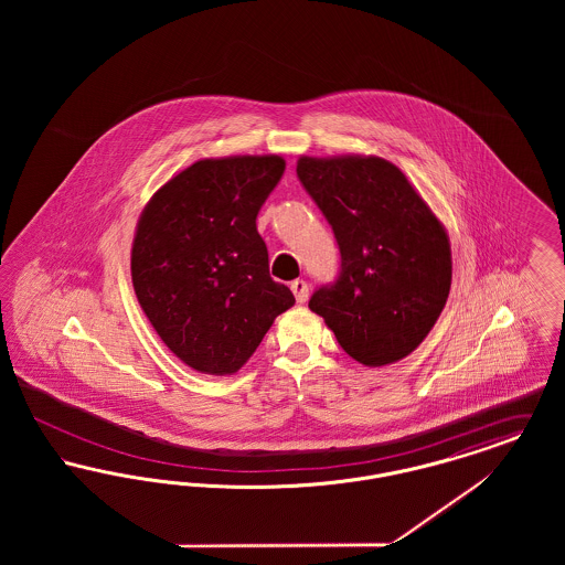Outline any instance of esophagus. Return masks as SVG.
Returning <instances> with one entry per match:
<instances>
[{
  "instance_id": "esophagus-1",
  "label": "esophagus",
  "mask_w": 565,
  "mask_h": 565,
  "mask_svg": "<svg viewBox=\"0 0 565 565\" xmlns=\"http://www.w3.org/2000/svg\"><path fill=\"white\" fill-rule=\"evenodd\" d=\"M290 288H292V292H295L296 302H305V300L309 298V286H307V281L295 279V281L290 284Z\"/></svg>"
}]
</instances>
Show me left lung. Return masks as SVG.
<instances>
[{"instance_id":"obj_1","label":"left lung","mask_w":565,"mask_h":565,"mask_svg":"<svg viewBox=\"0 0 565 565\" xmlns=\"http://www.w3.org/2000/svg\"><path fill=\"white\" fill-rule=\"evenodd\" d=\"M298 180L330 222L341 273L309 309L364 366L406 358L428 337L451 290L443 222L394 162L381 157H300Z\"/></svg>"}]
</instances>
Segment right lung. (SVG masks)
I'll use <instances>...</instances> for the list:
<instances>
[{
	"mask_svg": "<svg viewBox=\"0 0 565 565\" xmlns=\"http://www.w3.org/2000/svg\"><path fill=\"white\" fill-rule=\"evenodd\" d=\"M284 169L277 154L192 162L139 215L135 296L162 343L196 373H237L295 305L290 288L270 279L256 228Z\"/></svg>",
	"mask_w": 565,
	"mask_h": 565,
	"instance_id": "obj_1",
	"label": "right lung"
}]
</instances>
